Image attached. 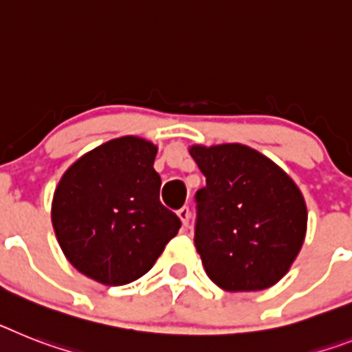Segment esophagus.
Returning a JSON list of instances; mask_svg holds the SVG:
<instances>
[{
    "instance_id": "obj_1",
    "label": "esophagus",
    "mask_w": 352,
    "mask_h": 352,
    "mask_svg": "<svg viewBox=\"0 0 352 352\" xmlns=\"http://www.w3.org/2000/svg\"><path fill=\"white\" fill-rule=\"evenodd\" d=\"M177 214H179V218L182 220V226L188 227V223H190V218H191V211L188 206H184V208H181L179 211H177Z\"/></svg>"
}]
</instances>
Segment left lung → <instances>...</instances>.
I'll return each instance as SVG.
<instances>
[{"instance_id":"obj_1","label":"left lung","mask_w":352,"mask_h":352,"mask_svg":"<svg viewBox=\"0 0 352 352\" xmlns=\"http://www.w3.org/2000/svg\"><path fill=\"white\" fill-rule=\"evenodd\" d=\"M206 177L195 193V247L209 279L227 292H258L285 276L302 247L308 211L276 162L245 144L191 146Z\"/></svg>"}]
</instances>
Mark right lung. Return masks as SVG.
Listing matches in <instances>:
<instances>
[{"mask_svg": "<svg viewBox=\"0 0 352 352\" xmlns=\"http://www.w3.org/2000/svg\"><path fill=\"white\" fill-rule=\"evenodd\" d=\"M155 153L148 141L118 138L78 159L55 190L58 243L76 270L102 285L140 279L181 229L159 200Z\"/></svg>", "mask_w": 352, "mask_h": 352, "instance_id": "right-lung-1", "label": "right lung"}]
</instances>
